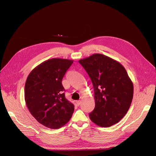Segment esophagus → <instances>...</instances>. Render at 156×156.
I'll use <instances>...</instances> for the list:
<instances>
[{
    "mask_svg": "<svg viewBox=\"0 0 156 156\" xmlns=\"http://www.w3.org/2000/svg\"><path fill=\"white\" fill-rule=\"evenodd\" d=\"M76 105H77V106H79L80 104V100H77V101H76Z\"/></svg>",
    "mask_w": 156,
    "mask_h": 156,
    "instance_id": "1",
    "label": "esophagus"
}]
</instances>
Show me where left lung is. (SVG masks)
<instances>
[{"label":"left lung","mask_w":156,"mask_h":156,"mask_svg":"<svg viewBox=\"0 0 156 156\" xmlns=\"http://www.w3.org/2000/svg\"><path fill=\"white\" fill-rule=\"evenodd\" d=\"M90 76L94 88L95 107L90 118L98 126L110 127L128 111L133 97V84L124 66L102 54L79 61Z\"/></svg>","instance_id":"8db88e82"}]
</instances>
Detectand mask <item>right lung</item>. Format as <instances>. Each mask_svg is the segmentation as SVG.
<instances>
[{
  "label": "right lung",
  "mask_w": 156,
  "mask_h": 156,
  "mask_svg": "<svg viewBox=\"0 0 156 156\" xmlns=\"http://www.w3.org/2000/svg\"><path fill=\"white\" fill-rule=\"evenodd\" d=\"M73 62L67 59H50L37 66L27 79V106L33 117L44 126L60 128L72 116L74 105L65 98L62 81Z\"/></svg>",
  "instance_id": "1"
}]
</instances>
